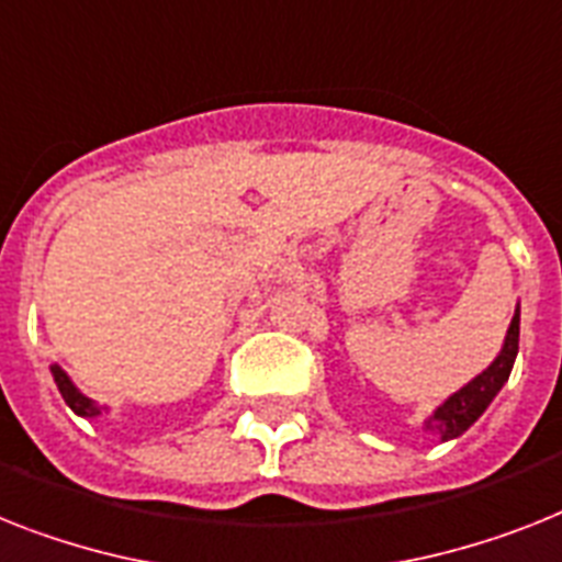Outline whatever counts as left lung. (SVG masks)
<instances>
[{
  "mask_svg": "<svg viewBox=\"0 0 562 562\" xmlns=\"http://www.w3.org/2000/svg\"><path fill=\"white\" fill-rule=\"evenodd\" d=\"M517 350H520V307L514 310L512 327L505 333V345L503 350H499L497 359L491 361L488 368L482 370L476 379H471L465 387H459L453 396L445 398V405H439L437 411H434V416L425 419V430H428V434H437L442 442L462 437V434L485 414V407L494 402V396L503 391V384L508 382V375H512Z\"/></svg>",
  "mask_w": 562,
  "mask_h": 562,
  "instance_id": "left-lung-1",
  "label": "left lung"
}]
</instances>
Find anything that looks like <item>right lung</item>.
Masks as SVG:
<instances>
[{"label": "right lung", "mask_w": 562, "mask_h": 562, "mask_svg": "<svg viewBox=\"0 0 562 562\" xmlns=\"http://www.w3.org/2000/svg\"><path fill=\"white\" fill-rule=\"evenodd\" d=\"M50 373H54V382H57L59 393H63L65 405L71 407L74 414L86 416V419H97V416H100V414H105V407H100L94 402V398H88L86 393L77 391V384H74L71 379H68V373H65V370L59 368V364H54V368H50Z\"/></svg>", "instance_id": "add662e5"}]
</instances>
